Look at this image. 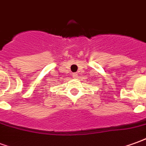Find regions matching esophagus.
Returning <instances> with one entry per match:
<instances>
[{
    "label": "esophagus",
    "instance_id": "34e87169",
    "mask_svg": "<svg viewBox=\"0 0 146 146\" xmlns=\"http://www.w3.org/2000/svg\"><path fill=\"white\" fill-rule=\"evenodd\" d=\"M78 76V74H76V73H74V74H72V77L73 78H76Z\"/></svg>",
    "mask_w": 146,
    "mask_h": 146
}]
</instances>
